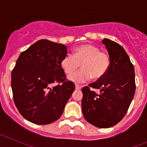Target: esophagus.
Returning <instances> with one entry per match:
<instances>
[{"label":"esophagus","mask_w":147,"mask_h":147,"mask_svg":"<svg viewBox=\"0 0 147 147\" xmlns=\"http://www.w3.org/2000/svg\"><path fill=\"white\" fill-rule=\"evenodd\" d=\"M75 87H76V90H80V89H81V88H82L81 85H77V84H76V85H75Z\"/></svg>","instance_id":"1"}]
</instances>
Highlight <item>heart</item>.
<instances>
[{
  "label": "heart",
  "instance_id": "1",
  "mask_svg": "<svg viewBox=\"0 0 147 147\" xmlns=\"http://www.w3.org/2000/svg\"><path fill=\"white\" fill-rule=\"evenodd\" d=\"M74 82H85L93 77L94 80L102 79L108 71L110 66V57L108 54L101 51L97 46L92 44H83L76 47L73 54H67L61 60V66L66 74Z\"/></svg>",
  "mask_w": 147,
  "mask_h": 147
}]
</instances>
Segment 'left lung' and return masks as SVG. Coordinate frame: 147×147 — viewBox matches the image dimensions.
<instances>
[{"instance_id": "1", "label": "left lung", "mask_w": 147, "mask_h": 147, "mask_svg": "<svg viewBox=\"0 0 147 147\" xmlns=\"http://www.w3.org/2000/svg\"><path fill=\"white\" fill-rule=\"evenodd\" d=\"M110 57L107 74L82 88V113L85 120L98 128H108L122 120L136 91L134 66L121 45L104 39ZM90 88L99 89L96 94Z\"/></svg>"}]
</instances>
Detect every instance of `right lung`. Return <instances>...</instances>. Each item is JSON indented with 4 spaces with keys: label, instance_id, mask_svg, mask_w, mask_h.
Instances as JSON below:
<instances>
[{
    "label": "right lung",
    "instance_id": "obj_1",
    "mask_svg": "<svg viewBox=\"0 0 147 147\" xmlns=\"http://www.w3.org/2000/svg\"><path fill=\"white\" fill-rule=\"evenodd\" d=\"M67 54L65 45L40 40L20 54L11 85L15 106L26 120L44 125L62 115L75 90L61 66ZM53 83L58 84L53 86Z\"/></svg>",
    "mask_w": 147,
    "mask_h": 147
}]
</instances>
